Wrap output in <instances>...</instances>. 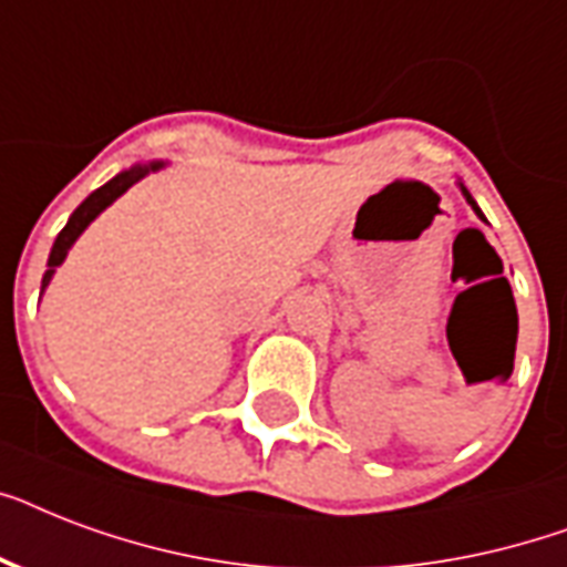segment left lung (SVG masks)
Segmentation results:
<instances>
[{"label": "left lung", "mask_w": 567, "mask_h": 567, "mask_svg": "<svg viewBox=\"0 0 567 567\" xmlns=\"http://www.w3.org/2000/svg\"><path fill=\"white\" fill-rule=\"evenodd\" d=\"M458 188H462V194H465V199H467V203H471V208H474V212L480 214V217H483V212H480V205L474 203V196L467 194V188H465V185H462V182H458ZM483 220H485V217H483Z\"/></svg>", "instance_id": "8db88e82"}]
</instances>
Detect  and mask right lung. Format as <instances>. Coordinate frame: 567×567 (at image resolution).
Returning a JSON list of instances; mask_svg holds the SVG:
<instances>
[{"instance_id":"obj_1","label":"right lung","mask_w":567,"mask_h":567,"mask_svg":"<svg viewBox=\"0 0 567 567\" xmlns=\"http://www.w3.org/2000/svg\"><path fill=\"white\" fill-rule=\"evenodd\" d=\"M162 167H164V162H150V164H135V167H128V171L117 173L114 179L105 182L102 188L93 190V194L87 196V199H84V203L79 205L73 214H70V220H66L64 229L58 231L55 244H52V252H49V261H47L49 270L43 274V285H40V293L47 291L49 279H52V274H55V267L66 258V252H70V247L75 244V238H79V235H82V231L87 229V226H91V223L96 220V217H100V214L105 212V208H109L114 199H117V196L126 194V190L132 188L135 182L144 179L146 173L162 171Z\"/></svg>"}]
</instances>
